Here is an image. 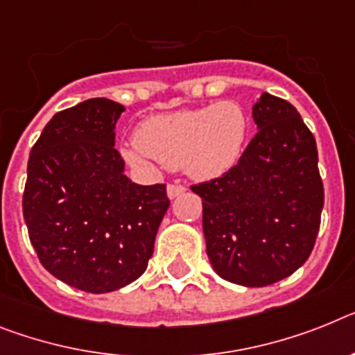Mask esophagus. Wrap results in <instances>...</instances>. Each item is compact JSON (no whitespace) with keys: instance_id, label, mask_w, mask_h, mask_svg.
Returning a JSON list of instances; mask_svg holds the SVG:
<instances>
[{"instance_id":"34e87169","label":"esophagus","mask_w":355,"mask_h":355,"mask_svg":"<svg viewBox=\"0 0 355 355\" xmlns=\"http://www.w3.org/2000/svg\"><path fill=\"white\" fill-rule=\"evenodd\" d=\"M184 193H186V187L180 186V184H169L168 186V196L171 200L173 198H177V196L184 195Z\"/></svg>"}]
</instances>
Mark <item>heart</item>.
Segmentation results:
<instances>
[{
  "mask_svg": "<svg viewBox=\"0 0 355 355\" xmlns=\"http://www.w3.org/2000/svg\"><path fill=\"white\" fill-rule=\"evenodd\" d=\"M249 119L234 101L144 119L135 132L137 144L121 148L122 159L135 168L151 162L184 168L195 178L218 177L242 157Z\"/></svg>",
  "mask_w": 355,
  "mask_h": 355,
  "instance_id": "b5f03b06",
  "label": "heart"
}]
</instances>
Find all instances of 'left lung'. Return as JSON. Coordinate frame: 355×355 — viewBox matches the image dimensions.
Returning a JSON list of instances; mask_svg holds the SVG:
<instances>
[{
  "label": "left lung",
  "instance_id": "1",
  "mask_svg": "<svg viewBox=\"0 0 355 355\" xmlns=\"http://www.w3.org/2000/svg\"><path fill=\"white\" fill-rule=\"evenodd\" d=\"M252 119L258 133L236 166L191 191L202 198L214 272L243 287H267L311 256L324 193L315 139L293 104L261 94Z\"/></svg>",
  "mask_w": 355,
  "mask_h": 355
}]
</instances>
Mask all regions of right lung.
<instances>
[{"label":"right lung","mask_w":355,"mask_h":355,"mask_svg":"<svg viewBox=\"0 0 355 355\" xmlns=\"http://www.w3.org/2000/svg\"><path fill=\"white\" fill-rule=\"evenodd\" d=\"M124 106L97 97L55 113L31 151L23 216L43 267L104 294L135 282L169 207L164 184L124 175L115 124Z\"/></svg>","instance_id":"right-lung-1"}]
</instances>
